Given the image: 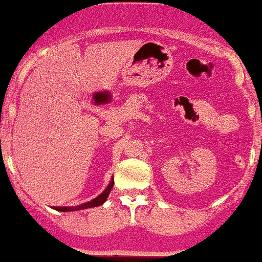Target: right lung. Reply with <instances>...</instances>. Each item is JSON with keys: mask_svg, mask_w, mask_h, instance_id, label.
<instances>
[{"mask_svg": "<svg viewBox=\"0 0 262 262\" xmlns=\"http://www.w3.org/2000/svg\"><path fill=\"white\" fill-rule=\"evenodd\" d=\"M113 184H114V180L112 179V182L109 183V186L106 187L105 191L101 193V195H98L97 198H94L93 201L87 202V203H83V205L80 206H76V207H54V210H57V211H75V210H84V208H90V207H97V206H101L103 205L106 202V199H107V196H109L110 191H112L113 188Z\"/></svg>", "mask_w": 262, "mask_h": 262, "instance_id": "add662e5", "label": "right lung"}]
</instances>
